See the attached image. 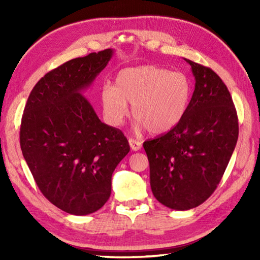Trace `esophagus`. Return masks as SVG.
I'll use <instances>...</instances> for the list:
<instances>
[{"label":"esophagus","mask_w":260,"mask_h":260,"mask_svg":"<svg viewBox=\"0 0 260 260\" xmlns=\"http://www.w3.org/2000/svg\"><path fill=\"white\" fill-rule=\"evenodd\" d=\"M128 143H129V146L132 148V151H140L141 147H142V143L136 141V140H133V139H129L128 140Z\"/></svg>","instance_id":"1"}]
</instances>
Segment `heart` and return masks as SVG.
Returning <instances> with one entry per match:
<instances>
[{
    "instance_id": "obj_1",
    "label": "heart",
    "mask_w": 260,
    "mask_h": 260,
    "mask_svg": "<svg viewBox=\"0 0 260 260\" xmlns=\"http://www.w3.org/2000/svg\"><path fill=\"white\" fill-rule=\"evenodd\" d=\"M101 98L110 125L123 123L132 104L136 129L147 128L158 135L168 133L183 119L191 99V82L182 73L142 64L120 70L115 86H103Z\"/></svg>"
}]
</instances>
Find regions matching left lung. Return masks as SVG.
Here are the masks:
<instances>
[{
    "instance_id": "1",
    "label": "left lung",
    "mask_w": 260,
    "mask_h": 260,
    "mask_svg": "<svg viewBox=\"0 0 260 260\" xmlns=\"http://www.w3.org/2000/svg\"><path fill=\"white\" fill-rule=\"evenodd\" d=\"M196 86L183 119L146 141L150 183L156 200L173 210L200 206L214 192L238 140V117L228 88L210 68L184 59Z\"/></svg>"
}]
</instances>
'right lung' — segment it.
I'll use <instances>...</instances> for the list:
<instances>
[{
	"label": "right lung",
	"instance_id": "obj_1",
	"mask_svg": "<svg viewBox=\"0 0 260 260\" xmlns=\"http://www.w3.org/2000/svg\"><path fill=\"white\" fill-rule=\"evenodd\" d=\"M113 49L69 60L38 81L22 116L20 145L36 183L62 211L86 215L112 192V175L128 141L102 123L82 96L106 67Z\"/></svg>",
	"mask_w": 260,
	"mask_h": 260
}]
</instances>
